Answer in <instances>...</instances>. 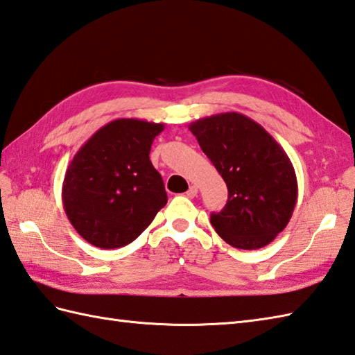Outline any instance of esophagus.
Returning <instances> with one entry per match:
<instances>
[{
    "label": "esophagus",
    "mask_w": 355,
    "mask_h": 355,
    "mask_svg": "<svg viewBox=\"0 0 355 355\" xmlns=\"http://www.w3.org/2000/svg\"><path fill=\"white\" fill-rule=\"evenodd\" d=\"M196 193H198V187H196V186H191V187H189V191L186 192V195H187L189 198H195Z\"/></svg>",
    "instance_id": "34e87169"
}]
</instances>
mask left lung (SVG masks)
I'll return each mask as SVG.
<instances>
[{"mask_svg":"<svg viewBox=\"0 0 355 355\" xmlns=\"http://www.w3.org/2000/svg\"><path fill=\"white\" fill-rule=\"evenodd\" d=\"M228 187V201L210 222L239 250H259L289 224L298 198L291 159L260 123L227 112L189 125Z\"/></svg>","mask_w":355,"mask_h":355,"instance_id":"1","label":"left lung"}]
</instances>
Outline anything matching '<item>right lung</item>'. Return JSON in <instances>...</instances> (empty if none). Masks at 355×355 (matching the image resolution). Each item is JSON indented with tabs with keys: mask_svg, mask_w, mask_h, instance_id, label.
<instances>
[{
	"mask_svg": "<svg viewBox=\"0 0 355 355\" xmlns=\"http://www.w3.org/2000/svg\"><path fill=\"white\" fill-rule=\"evenodd\" d=\"M164 123L135 118L105 123L73 155L62 201L72 227L90 245L114 250L131 243L168 202L150 160Z\"/></svg>",
	"mask_w": 355,
	"mask_h": 355,
	"instance_id": "add662e5",
	"label": "right lung"
}]
</instances>
